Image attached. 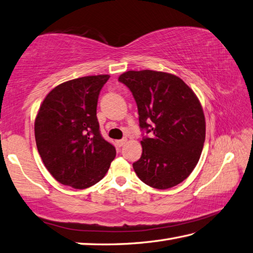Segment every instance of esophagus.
<instances>
[{"mask_svg": "<svg viewBox=\"0 0 253 253\" xmlns=\"http://www.w3.org/2000/svg\"><path fill=\"white\" fill-rule=\"evenodd\" d=\"M126 142H127L126 138H123V139H121V140H117V146H118V147H123L124 145H125Z\"/></svg>", "mask_w": 253, "mask_h": 253, "instance_id": "obj_1", "label": "esophagus"}]
</instances>
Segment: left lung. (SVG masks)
<instances>
[{
  "label": "left lung",
  "instance_id": "left-lung-1",
  "mask_svg": "<svg viewBox=\"0 0 253 253\" xmlns=\"http://www.w3.org/2000/svg\"><path fill=\"white\" fill-rule=\"evenodd\" d=\"M135 98L142 137L140 159L133 170L147 185L170 189L184 181L200 160L205 117L199 98L179 77L142 70L118 78Z\"/></svg>",
  "mask_w": 253,
  "mask_h": 253
}]
</instances>
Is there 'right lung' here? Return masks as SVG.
I'll list each match as a JSON object with an SVG mask.
<instances>
[{"mask_svg":"<svg viewBox=\"0 0 253 253\" xmlns=\"http://www.w3.org/2000/svg\"><path fill=\"white\" fill-rule=\"evenodd\" d=\"M110 76L83 77L53 88L35 121V138L44 167L58 182L86 189L102 180L116 149L101 135L98 95Z\"/></svg>","mask_w":253,"mask_h":253,"instance_id":"1","label":"right lung"}]
</instances>
